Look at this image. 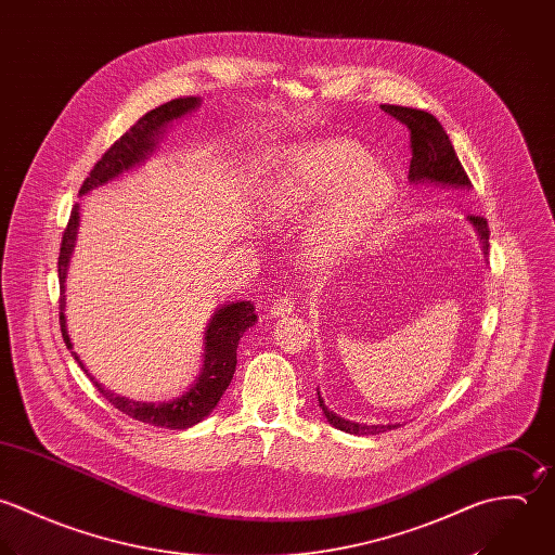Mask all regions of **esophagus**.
I'll return each instance as SVG.
<instances>
[{"label": "esophagus", "mask_w": 555, "mask_h": 555, "mask_svg": "<svg viewBox=\"0 0 555 555\" xmlns=\"http://www.w3.org/2000/svg\"><path fill=\"white\" fill-rule=\"evenodd\" d=\"M294 311H296L294 302H292L289 298H281V300H276V302H274V307L270 309V318H274V320H281V318H287V315H292Z\"/></svg>", "instance_id": "34e87169"}]
</instances>
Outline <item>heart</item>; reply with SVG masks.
Here are the masks:
<instances>
[{"mask_svg": "<svg viewBox=\"0 0 555 555\" xmlns=\"http://www.w3.org/2000/svg\"><path fill=\"white\" fill-rule=\"evenodd\" d=\"M395 199L397 182L386 167L353 139L331 137L289 143L272 154L255 195V215L283 229L313 211L302 255L311 268L326 270L379 229Z\"/></svg>", "mask_w": 555, "mask_h": 555, "instance_id": "1", "label": "heart"}]
</instances>
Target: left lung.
Instances as JSON below:
<instances>
[{"label":"left lung","instance_id":"obj_1","mask_svg":"<svg viewBox=\"0 0 555 555\" xmlns=\"http://www.w3.org/2000/svg\"><path fill=\"white\" fill-rule=\"evenodd\" d=\"M382 109L397 117L410 128V141H412V160H410V173L408 180L410 184H431V186H442L450 191H469L472 182L467 173L463 171L459 156L442 128V124L423 109H412V107H399V105H382ZM465 221L469 222L480 240L482 255L487 259L489 255V227L487 221L480 217H467ZM318 399L320 408L326 416V421L333 425L334 429L351 434V436H377L390 429H397L399 423H388V425H366V423H353L347 418H340L334 414L333 410L324 403L320 388H318Z\"/></svg>","mask_w":555,"mask_h":555}]
</instances>
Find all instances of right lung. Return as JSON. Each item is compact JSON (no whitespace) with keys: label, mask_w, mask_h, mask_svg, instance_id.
Instances as JSON below:
<instances>
[{"label":"right lung","mask_w":555,"mask_h":555,"mask_svg":"<svg viewBox=\"0 0 555 555\" xmlns=\"http://www.w3.org/2000/svg\"><path fill=\"white\" fill-rule=\"evenodd\" d=\"M199 105H202V99L191 96V99H176L171 103H165V105L145 113L103 154V158L94 165V169L86 178L79 195H88L90 191L109 184L121 173L143 165L147 160V156L156 150L165 130L173 121L182 119L184 115L197 112ZM79 221H81V212H79V204H77L70 212L68 227L64 229L60 261H57L60 292H62L60 326H62L64 343L70 349L73 358L90 375V371L81 362L79 353L73 351V340L68 336L66 315H64V311H66V276H68V266H70V257H73L77 233H79ZM255 322H257V315H255V307L250 305V300H233V302L221 305L212 313V318L206 326V333H204V364H202L197 379L189 386L186 392H182L180 397H176L171 401H160V403L134 401V399H128V397L115 395L113 390H107L92 375H90V379L94 382V386L101 390V395L112 403L113 408H117L126 416L147 423V425H154V427H163V429H189V427L202 423L221 401L222 392L231 384V377H233V371L237 364V358H235L237 343H240L242 334L246 333L250 326H255Z\"/></svg>","instance_id":"right-lung-1"}]
</instances>
